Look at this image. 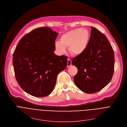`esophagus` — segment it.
Returning <instances> with one entry per match:
<instances>
[{
  "label": "esophagus",
  "instance_id": "esophagus-1",
  "mask_svg": "<svg viewBox=\"0 0 127 127\" xmlns=\"http://www.w3.org/2000/svg\"><path fill=\"white\" fill-rule=\"evenodd\" d=\"M72 64V61L70 59H68L67 60V67H69Z\"/></svg>",
  "mask_w": 127,
  "mask_h": 127
}]
</instances>
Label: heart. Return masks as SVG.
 <instances>
[{
	"label": "heart",
	"instance_id": "1",
	"mask_svg": "<svg viewBox=\"0 0 127 127\" xmlns=\"http://www.w3.org/2000/svg\"><path fill=\"white\" fill-rule=\"evenodd\" d=\"M90 37L89 31L81 28L74 29L63 34L60 41L55 43L56 50L59 53H63L69 46L70 53L73 55H79L86 50Z\"/></svg>",
	"mask_w": 127,
	"mask_h": 127
}]
</instances>
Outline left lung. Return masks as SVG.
<instances>
[{
    "mask_svg": "<svg viewBox=\"0 0 127 127\" xmlns=\"http://www.w3.org/2000/svg\"><path fill=\"white\" fill-rule=\"evenodd\" d=\"M91 32L86 50L72 60L78 69L74 80L82 91L96 93L111 81L114 71L115 56L106 36L97 29L91 27Z\"/></svg>",
    "mask_w": 127,
    "mask_h": 127,
    "instance_id": "obj_1",
    "label": "left lung"
}]
</instances>
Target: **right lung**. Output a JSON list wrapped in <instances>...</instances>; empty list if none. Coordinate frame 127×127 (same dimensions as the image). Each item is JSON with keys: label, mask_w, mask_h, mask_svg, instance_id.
I'll return each mask as SVG.
<instances>
[{"label": "right lung", "mask_w": 127, "mask_h": 127, "mask_svg": "<svg viewBox=\"0 0 127 127\" xmlns=\"http://www.w3.org/2000/svg\"><path fill=\"white\" fill-rule=\"evenodd\" d=\"M58 34L49 27L36 28L20 39L14 50L12 63L16 79L33 96L50 94L58 74L67 66V57L54 53Z\"/></svg>", "instance_id": "1"}]
</instances>
